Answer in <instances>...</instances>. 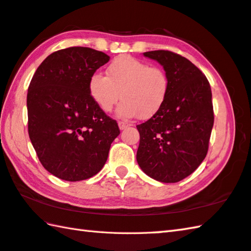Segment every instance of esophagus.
I'll return each mask as SVG.
<instances>
[{"label":"esophagus","mask_w":251,"mask_h":251,"mask_svg":"<svg viewBox=\"0 0 251 251\" xmlns=\"http://www.w3.org/2000/svg\"><path fill=\"white\" fill-rule=\"evenodd\" d=\"M129 125L128 124H126V123H124V122H120L119 123V127H120V129L121 130H124V129H126L127 127H128Z\"/></svg>","instance_id":"34e87169"}]
</instances>
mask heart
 I'll list each match as a JSON object with an SVG mask.
<instances>
[{"label": "heart", "instance_id": "b5f03b06", "mask_svg": "<svg viewBox=\"0 0 251 251\" xmlns=\"http://www.w3.org/2000/svg\"><path fill=\"white\" fill-rule=\"evenodd\" d=\"M91 99L102 111L110 112L121 97L124 100L117 109L121 119L138 116L142 120L158 114L165 104L170 91L166 73L151 67L129 55L116 57L106 70V76L92 74L88 81Z\"/></svg>", "mask_w": 251, "mask_h": 251}]
</instances>
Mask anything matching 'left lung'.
<instances>
[{"label":"left lung","instance_id":"1","mask_svg":"<svg viewBox=\"0 0 251 251\" xmlns=\"http://www.w3.org/2000/svg\"><path fill=\"white\" fill-rule=\"evenodd\" d=\"M163 66L170 80L165 104L137 129L140 169L161 183H177L189 176L207 155L213 127L212 92L202 72L171 51L145 52Z\"/></svg>","mask_w":251,"mask_h":251}]
</instances>
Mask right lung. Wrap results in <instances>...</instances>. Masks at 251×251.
<instances>
[{
    "instance_id": "1",
    "label": "right lung",
    "mask_w": 251,
    "mask_h": 251,
    "mask_svg": "<svg viewBox=\"0 0 251 251\" xmlns=\"http://www.w3.org/2000/svg\"><path fill=\"white\" fill-rule=\"evenodd\" d=\"M105 53L72 47L50 54L37 68L27 93L28 132L43 168L56 177L78 181L102 170L120 128L88 90Z\"/></svg>"
}]
</instances>
